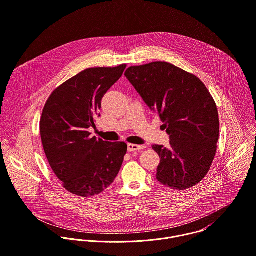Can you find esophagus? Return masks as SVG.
<instances>
[{
    "instance_id": "1",
    "label": "esophagus",
    "mask_w": 256,
    "mask_h": 256,
    "mask_svg": "<svg viewBox=\"0 0 256 256\" xmlns=\"http://www.w3.org/2000/svg\"><path fill=\"white\" fill-rule=\"evenodd\" d=\"M146 146L144 145H135V144H128L127 145V149H128V152H137V151H140V150H143L145 149Z\"/></svg>"
}]
</instances>
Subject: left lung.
<instances>
[{
  "label": "left lung",
  "mask_w": 256,
  "mask_h": 256,
  "mask_svg": "<svg viewBox=\"0 0 256 256\" xmlns=\"http://www.w3.org/2000/svg\"><path fill=\"white\" fill-rule=\"evenodd\" d=\"M125 76L170 135V146L153 145L160 157L157 180L182 190L208 172L216 152L220 120L216 104L196 76L169 62L130 66Z\"/></svg>",
  "instance_id": "1"
}]
</instances>
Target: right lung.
<instances>
[{
    "label": "right lung",
    "mask_w": 256,
    "mask_h": 256,
    "mask_svg": "<svg viewBox=\"0 0 256 256\" xmlns=\"http://www.w3.org/2000/svg\"><path fill=\"white\" fill-rule=\"evenodd\" d=\"M125 68L126 64L87 68L54 89L44 107L40 130L46 156L64 188L74 194H101L122 166L127 144L91 137L87 130L95 127L103 96Z\"/></svg>",
    "instance_id": "right-lung-1"
}]
</instances>
